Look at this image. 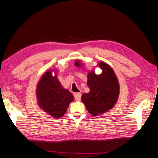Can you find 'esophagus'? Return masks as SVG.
<instances>
[{"instance_id":"obj_1","label":"esophagus","mask_w":158,"mask_h":158,"mask_svg":"<svg viewBox=\"0 0 158 158\" xmlns=\"http://www.w3.org/2000/svg\"><path fill=\"white\" fill-rule=\"evenodd\" d=\"M74 96L75 98V100L76 102H79L80 99H81V96H82V94L80 93H74Z\"/></svg>"}]
</instances>
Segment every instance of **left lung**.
I'll use <instances>...</instances> for the list:
<instances>
[{
	"instance_id": "1",
	"label": "left lung",
	"mask_w": 158,
	"mask_h": 158,
	"mask_svg": "<svg viewBox=\"0 0 158 158\" xmlns=\"http://www.w3.org/2000/svg\"><path fill=\"white\" fill-rule=\"evenodd\" d=\"M74 65L84 68V64L80 60H76ZM98 67L102 69L100 74L95 71L88 73V93H84L82 102L88 111L93 116H98L111 110L116 104L120 92V85L113 69L103 61L98 63Z\"/></svg>"
}]
</instances>
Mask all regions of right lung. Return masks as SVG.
<instances>
[{
    "label": "right lung",
    "mask_w": 158,
    "mask_h": 158,
    "mask_svg": "<svg viewBox=\"0 0 158 158\" xmlns=\"http://www.w3.org/2000/svg\"><path fill=\"white\" fill-rule=\"evenodd\" d=\"M56 73V69L48 70L41 76L37 84L36 97L38 106L42 110L54 118H60L65 114L74 98L67 89L63 87Z\"/></svg>",
    "instance_id": "add662e5"
}]
</instances>
